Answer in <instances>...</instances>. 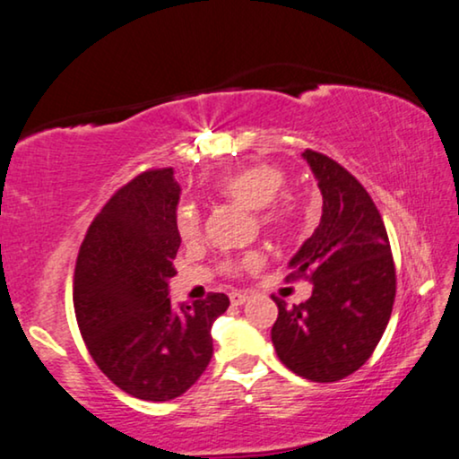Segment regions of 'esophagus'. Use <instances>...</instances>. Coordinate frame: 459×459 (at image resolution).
Segmentation results:
<instances>
[{
    "label": "esophagus",
    "mask_w": 459,
    "mask_h": 459,
    "mask_svg": "<svg viewBox=\"0 0 459 459\" xmlns=\"http://www.w3.org/2000/svg\"><path fill=\"white\" fill-rule=\"evenodd\" d=\"M230 301H231V306H242L244 301H248V293L234 290V293H230Z\"/></svg>",
    "instance_id": "esophagus-1"
}]
</instances>
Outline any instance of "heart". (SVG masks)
Returning a JSON list of instances; mask_svg holds the SVG:
<instances>
[{
    "label": "heart",
    "mask_w": 459,
    "mask_h": 459,
    "mask_svg": "<svg viewBox=\"0 0 459 459\" xmlns=\"http://www.w3.org/2000/svg\"><path fill=\"white\" fill-rule=\"evenodd\" d=\"M284 186V172L278 166L272 164H253L247 169L231 172L219 183V192L225 198H230L236 204H240L248 211L264 212L257 215V221L267 231H281L290 221V204L289 202H276L278 192ZM177 230L183 240H194L200 234V212L194 204H183L177 211ZM264 264V255L259 251H251L244 255L242 259L230 261L225 264V272L238 273L242 270H255Z\"/></svg>",
    "instance_id": "b5f03b06"
}]
</instances>
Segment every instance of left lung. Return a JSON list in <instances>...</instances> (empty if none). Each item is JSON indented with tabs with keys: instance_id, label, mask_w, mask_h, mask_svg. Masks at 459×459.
Listing matches in <instances>:
<instances>
[{
	"instance_id": "obj_1",
	"label": "left lung",
	"mask_w": 459,
	"mask_h": 459,
	"mask_svg": "<svg viewBox=\"0 0 459 459\" xmlns=\"http://www.w3.org/2000/svg\"><path fill=\"white\" fill-rule=\"evenodd\" d=\"M301 156L323 194V217L290 259L287 278H306L314 289L293 307L272 297V343L284 367L326 384L371 359L394 306L396 270L382 215L359 178L325 153Z\"/></svg>"
}]
</instances>
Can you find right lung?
Instances as JSON below:
<instances>
[{
  "instance_id": "1",
  "label": "right lung",
  "mask_w": 459,
  "mask_h": 459,
  "mask_svg": "<svg viewBox=\"0 0 459 459\" xmlns=\"http://www.w3.org/2000/svg\"><path fill=\"white\" fill-rule=\"evenodd\" d=\"M178 194L172 169L141 172L100 208L75 264L74 307L88 352L141 401H170L198 382L212 356L211 326L230 306L223 293L170 303Z\"/></svg>"
}]
</instances>
